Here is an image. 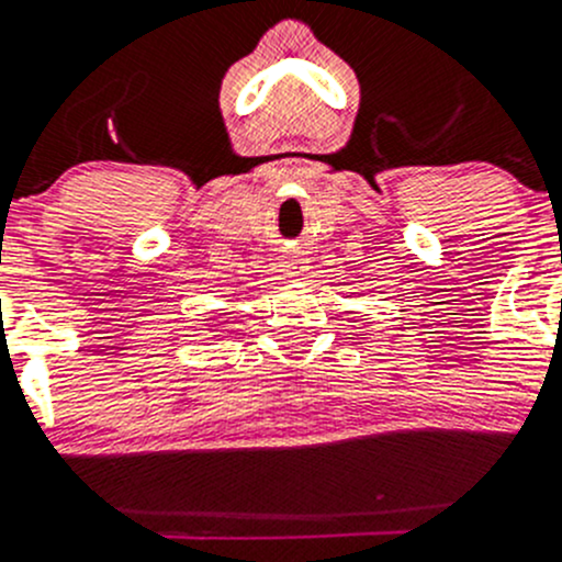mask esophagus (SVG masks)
<instances>
[{"label":"esophagus","mask_w":562,"mask_h":562,"mask_svg":"<svg viewBox=\"0 0 562 562\" xmlns=\"http://www.w3.org/2000/svg\"><path fill=\"white\" fill-rule=\"evenodd\" d=\"M280 271L285 277H296L304 271V260L296 255H280Z\"/></svg>","instance_id":"34e87169"}]
</instances>
